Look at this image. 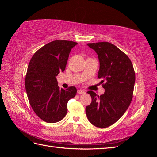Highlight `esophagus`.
Masks as SVG:
<instances>
[{
  "label": "esophagus",
  "mask_w": 157,
  "mask_h": 157,
  "mask_svg": "<svg viewBox=\"0 0 157 157\" xmlns=\"http://www.w3.org/2000/svg\"><path fill=\"white\" fill-rule=\"evenodd\" d=\"M77 93L78 94H85V91L84 90H78V91H77Z\"/></svg>",
  "instance_id": "1"
}]
</instances>
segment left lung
Listing matches in <instances>:
<instances>
[{
	"mask_svg": "<svg viewBox=\"0 0 157 157\" xmlns=\"http://www.w3.org/2000/svg\"><path fill=\"white\" fill-rule=\"evenodd\" d=\"M99 61V78L105 90L99 96L88 91L92 102L86 107L88 121L95 126H111L124 115L132 101L136 75L131 60L116 46L108 42L88 43Z\"/></svg>",
	"mask_w": 157,
	"mask_h": 157,
	"instance_id": "obj_1",
	"label": "left lung"
}]
</instances>
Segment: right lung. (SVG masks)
<instances>
[{
    "instance_id": "right-lung-1",
    "label": "right lung",
    "mask_w": 157,
    "mask_h": 157,
    "mask_svg": "<svg viewBox=\"0 0 157 157\" xmlns=\"http://www.w3.org/2000/svg\"><path fill=\"white\" fill-rule=\"evenodd\" d=\"M77 43L57 40L38 50L31 58L25 76V89L33 110L48 123L62 120L67 112V102L77 94L70 86L59 89L56 76L63 72L71 49Z\"/></svg>"
}]
</instances>
